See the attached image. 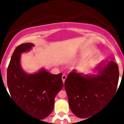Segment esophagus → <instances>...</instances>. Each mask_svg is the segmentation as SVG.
I'll return each mask as SVG.
<instances>
[{"label":"esophagus","mask_w":124,"mask_h":124,"mask_svg":"<svg viewBox=\"0 0 124 124\" xmlns=\"http://www.w3.org/2000/svg\"><path fill=\"white\" fill-rule=\"evenodd\" d=\"M66 78H67V76H66V75H65V74H63V75L62 76V80H63V83H64V81H65Z\"/></svg>","instance_id":"esophagus-1"}]
</instances>
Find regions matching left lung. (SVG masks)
<instances>
[{"mask_svg": "<svg viewBox=\"0 0 124 124\" xmlns=\"http://www.w3.org/2000/svg\"><path fill=\"white\" fill-rule=\"evenodd\" d=\"M96 70L99 71L97 75H84L73 70L64 82L70 109L79 118L90 117L96 113L117 90L119 77L117 63H103Z\"/></svg>", "mask_w": 124, "mask_h": 124, "instance_id": "1", "label": "left lung"}]
</instances>
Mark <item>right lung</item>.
I'll list each match as a JSON object with an SVG mask.
<instances>
[{
  "instance_id": "1",
  "label": "right lung",
  "mask_w": 124,
  "mask_h": 124,
  "mask_svg": "<svg viewBox=\"0 0 124 124\" xmlns=\"http://www.w3.org/2000/svg\"><path fill=\"white\" fill-rule=\"evenodd\" d=\"M34 46L27 43L15 48L7 69V86L12 99L28 114L41 120L53 110L55 96L63 87V74H52L45 69L35 74L25 73L20 66L21 53Z\"/></svg>"
}]
</instances>
